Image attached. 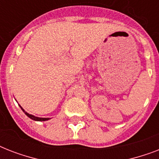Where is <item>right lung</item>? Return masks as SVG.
Returning a JSON list of instances; mask_svg holds the SVG:
<instances>
[{
  "label": "right lung",
  "mask_w": 159,
  "mask_h": 159,
  "mask_svg": "<svg viewBox=\"0 0 159 159\" xmlns=\"http://www.w3.org/2000/svg\"><path fill=\"white\" fill-rule=\"evenodd\" d=\"M20 107L21 110H22V111H24V113L25 114L26 116H28L29 118H30L31 120H35V121H46V120H48L50 119V118H41V117H37V116H33V115H30V114L27 113V112H26V111H25V110H24V109L22 108V107H21L20 106Z\"/></svg>",
  "instance_id": "right-lung-1"
}]
</instances>
